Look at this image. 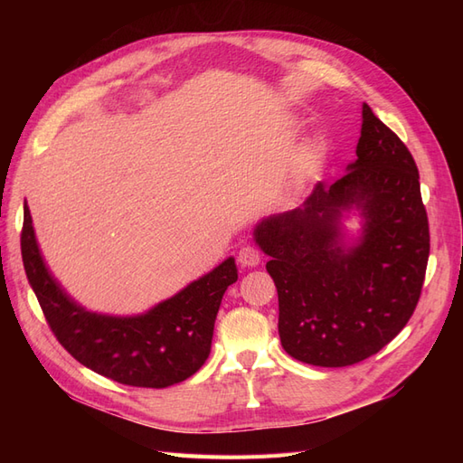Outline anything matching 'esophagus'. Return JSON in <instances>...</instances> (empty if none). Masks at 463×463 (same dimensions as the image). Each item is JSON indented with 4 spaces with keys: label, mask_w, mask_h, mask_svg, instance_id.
<instances>
[{
    "label": "esophagus",
    "mask_w": 463,
    "mask_h": 463,
    "mask_svg": "<svg viewBox=\"0 0 463 463\" xmlns=\"http://www.w3.org/2000/svg\"><path fill=\"white\" fill-rule=\"evenodd\" d=\"M262 253L260 249L253 247V245H243L237 253V262H240L241 269H255V266L260 262Z\"/></svg>",
    "instance_id": "esophagus-1"
}]
</instances>
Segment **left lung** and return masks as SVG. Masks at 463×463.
Instances as JSON below:
<instances>
[{"label":"left lung","mask_w":463,"mask_h":463,"mask_svg":"<svg viewBox=\"0 0 463 463\" xmlns=\"http://www.w3.org/2000/svg\"><path fill=\"white\" fill-rule=\"evenodd\" d=\"M357 160L299 208L262 220L255 240L278 289L286 352L315 367H347L381 352L421 298L430 250L419 172L402 138L363 104ZM355 203L362 241L344 250L337 220Z\"/></svg>","instance_id":"1"}]
</instances>
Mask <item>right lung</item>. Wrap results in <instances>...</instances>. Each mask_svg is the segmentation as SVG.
I'll use <instances>...</instances> for the list:
<instances>
[{"label":"right lung","instance_id":"right-lung-1","mask_svg":"<svg viewBox=\"0 0 463 463\" xmlns=\"http://www.w3.org/2000/svg\"><path fill=\"white\" fill-rule=\"evenodd\" d=\"M21 253L26 278L58 342L80 365L137 388L184 383L204 365L222 298L228 286L237 282L235 260L228 259L146 315L102 317L69 299L50 276L26 203Z\"/></svg>","mask_w":463,"mask_h":463}]
</instances>
